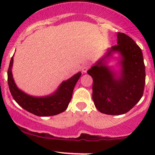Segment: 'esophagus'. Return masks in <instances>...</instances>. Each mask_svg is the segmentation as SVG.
<instances>
[{
    "instance_id": "34e87169",
    "label": "esophagus",
    "mask_w": 155,
    "mask_h": 155,
    "mask_svg": "<svg viewBox=\"0 0 155 155\" xmlns=\"http://www.w3.org/2000/svg\"><path fill=\"white\" fill-rule=\"evenodd\" d=\"M89 68H90V64H89L88 63H85L83 65H82V72H83V73H86Z\"/></svg>"
}]
</instances>
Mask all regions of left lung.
Masks as SVG:
<instances>
[{"instance_id": "left-lung-1", "label": "left lung", "mask_w": 155, "mask_h": 155, "mask_svg": "<svg viewBox=\"0 0 155 155\" xmlns=\"http://www.w3.org/2000/svg\"><path fill=\"white\" fill-rule=\"evenodd\" d=\"M116 46L108 48L103 58L87 70L93 79L92 99L97 109L107 115H122L130 110L143 97L145 82L141 48L124 33L117 34ZM114 53L120 54L121 69L107 66Z\"/></svg>"}]
</instances>
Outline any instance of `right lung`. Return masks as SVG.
I'll use <instances>...</instances> for the list:
<instances>
[{"label":"right lung","instance_id":"1","mask_svg":"<svg viewBox=\"0 0 155 155\" xmlns=\"http://www.w3.org/2000/svg\"><path fill=\"white\" fill-rule=\"evenodd\" d=\"M13 56L10 60L7 72L10 93L15 102L28 112L37 116H51L64 112L72 98L73 89L82 73L79 72L66 81L61 82L51 94L44 97H34L25 93L17 87L12 77Z\"/></svg>","mask_w":155,"mask_h":155}]
</instances>
